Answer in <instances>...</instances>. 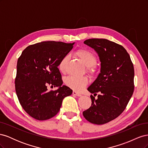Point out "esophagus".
Masks as SVG:
<instances>
[{"mask_svg":"<svg viewBox=\"0 0 148 148\" xmlns=\"http://www.w3.org/2000/svg\"><path fill=\"white\" fill-rule=\"evenodd\" d=\"M73 95H75V96H78V97L82 96L81 94L78 92H77V91H73Z\"/></svg>","mask_w":148,"mask_h":148,"instance_id":"esophagus-1","label":"esophagus"}]
</instances>
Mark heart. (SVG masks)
Masks as SVG:
<instances>
[{"instance_id":"heart-1","label":"heart","mask_w":148,"mask_h":148,"mask_svg":"<svg viewBox=\"0 0 148 148\" xmlns=\"http://www.w3.org/2000/svg\"><path fill=\"white\" fill-rule=\"evenodd\" d=\"M76 55L88 67V69L90 72H94L95 71V65L97 63V58L95 53L87 49H79L76 52ZM69 60V57L68 56H65L60 61L58 68L61 72H65V66ZM65 83L66 86H68L73 90L80 91L86 86L88 83V79L85 77L69 76L65 78Z\"/></svg>"}]
</instances>
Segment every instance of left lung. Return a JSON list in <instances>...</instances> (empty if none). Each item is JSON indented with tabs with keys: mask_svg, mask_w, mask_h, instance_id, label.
Masks as SVG:
<instances>
[{
	"mask_svg": "<svg viewBox=\"0 0 148 148\" xmlns=\"http://www.w3.org/2000/svg\"><path fill=\"white\" fill-rule=\"evenodd\" d=\"M99 57L100 73L88 88L97 99L90 96L92 104L83 112L89 122L102 125L117 118L126 108L134 91V67L123 46L106 39H89L84 42Z\"/></svg>",
	"mask_w": 148,
	"mask_h": 148,
	"instance_id": "8db88e82",
	"label": "left lung"
}]
</instances>
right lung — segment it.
I'll use <instances>...</instances> for the list:
<instances>
[{"label":"right lung","mask_w":148,"mask_h":148,"mask_svg":"<svg viewBox=\"0 0 148 148\" xmlns=\"http://www.w3.org/2000/svg\"><path fill=\"white\" fill-rule=\"evenodd\" d=\"M74 44L42 41L22 52L17 61L15 90L20 104L31 117L38 120L54 117L63 99L72 94L69 87L62 85L58 65ZM48 85L58 89L48 92Z\"/></svg>","instance_id":"add662e5"}]
</instances>
